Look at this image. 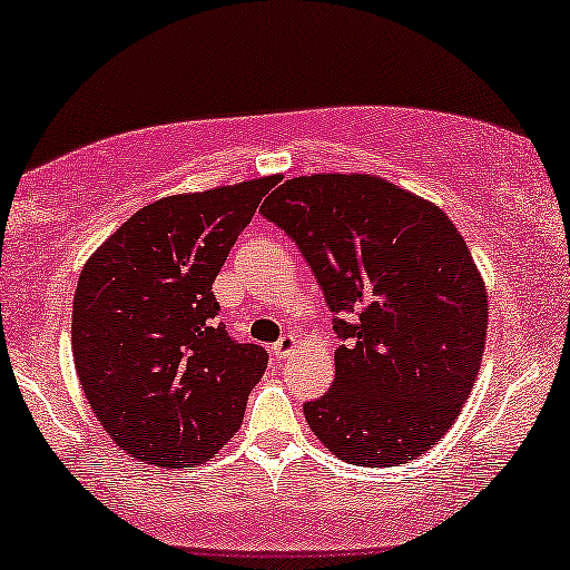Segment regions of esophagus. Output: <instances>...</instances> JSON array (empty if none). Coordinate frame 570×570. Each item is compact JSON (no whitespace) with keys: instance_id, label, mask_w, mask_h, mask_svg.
Returning <instances> with one entry per match:
<instances>
[{"instance_id":"34e87169","label":"esophagus","mask_w":570,"mask_h":570,"mask_svg":"<svg viewBox=\"0 0 570 570\" xmlns=\"http://www.w3.org/2000/svg\"><path fill=\"white\" fill-rule=\"evenodd\" d=\"M295 348H297V338L295 336H283L277 341V344H273V356L287 358V356L295 354Z\"/></svg>"}]
</instances>
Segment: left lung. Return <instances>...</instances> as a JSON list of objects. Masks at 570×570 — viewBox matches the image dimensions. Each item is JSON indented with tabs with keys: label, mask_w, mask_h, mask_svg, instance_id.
<instances>
[{
	"label": "left lung",
	"mask_w": 570,
	"mask_h": 570,
	"mask_svg": "<svg viewBox=\"0 0 570 570\" xmlns=\"http://www.w3.org/2000/svg\"><path fill=\"white\" fill-rule=\"evenodd\" d=\"M262 216L293 236L334 331L336 380L303 413L354 466H397L449 433L487 344V285L433 200L370 173L291 178Z\"/></svg>",
	"instance_id": "obj_1"
}]
</instances>
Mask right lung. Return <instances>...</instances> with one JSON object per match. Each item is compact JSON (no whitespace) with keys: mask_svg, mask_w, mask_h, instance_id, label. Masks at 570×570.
<instances>
[{"mask_svg":"<svg viewBox=\"0 0 570 570\" xmlns=\"http://www.w3.org/2000/svg\"><path fill=\"white\" fill-rule=\"evenodd\" d=\"M277 175L139 208L94 252L73 295L86 400L121 451L188 469L239 431L267 352L216 321L214 279Z\"/></svg>","mask_w":570,"mask_h":570,"instance_id":"right-lung-1","label":"right lung"}]
</instances>
